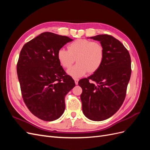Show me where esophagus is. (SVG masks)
Wrapping results in <instances>:
<instances>
[{
	"mask_svg": "<svg viewBox=\"0 0 150 150\" xmlns=\"http://www.w3.org/2000/svg\"><path fill=\"white\" fill-rule=\"evenodd\" d=\"M74 80L75 84H76V85H78V82H79V79H74Z\"/></svg>",
	"mask_w": 150,
	"mask_h": 150,
	"instance_id": "obj_1",
	"label": "esophagus"
}]
</instances>
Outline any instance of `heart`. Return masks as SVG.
<instances>
[{
    "label": "heart",
    "instance_id": "1",
    "mask_svg": "<svg viewBox=\"0 0 150 150\" xmlns=\"http://www.w3.org/2000/svg\"><path fill=\"white\" fill-rule=\"evenodd\" d=\"M68 50L61 48L57 51V59L65 68L69 67L75 61L77 64L67 71L68 75L79 78L97 71L102 65L104 57V49L98 42L84 39H77L68 45Z\"/></svg>",
    "mask_w": 150,
    "mask_h": 150
}]
</instances>
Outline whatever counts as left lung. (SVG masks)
Instances as JSON below:
<instances>
[{
    "label": "left lung",
    "mask_w": 150,
    "mask_h": 150,
    "mask_svg": "<svg viewBox=\"0 0 150 150\" xmlns=\"http://www.w3.org/2000/svg\"><path fill=\"white\" fill-rule=\"evenodd\" d=\"M89 38L102 44L104 60L97 71L81 79L78 84L83 89V114L91 120L101 121L115 115L123 103L131 73V57L123 44L111 35L100 34Z\"/></svg>",
    "instance_id": "left-lung-1"
}]
</instances>
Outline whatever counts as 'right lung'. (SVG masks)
<instances>
[{
  "label": "right lung",
  "instance_id": "1",
  "mask_svg": "<svg viewBox=\"0 0 150 150\" xmlns=\"http://www.w3.org/2000/svg\"><path fill=\"white\" fill-rule=\"evenodd\" d=\"M72 39L44 33L24 44L17 65L24 101L38 118L52 121L65 110L66 95L75 86L57 59V51Z\"/></svg>",
  "mask_w": 150,
  "mask_h": 150
}]
</instances>
